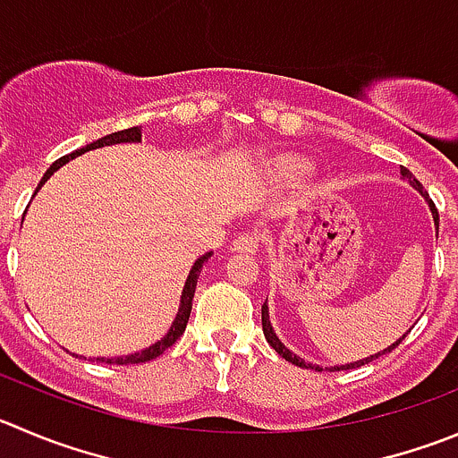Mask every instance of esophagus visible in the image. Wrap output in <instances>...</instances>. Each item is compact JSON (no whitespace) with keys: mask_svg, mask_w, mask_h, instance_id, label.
Segmentation results:
<instances>
[{"mask_svg":"<svg viewBox=\"0 0 458 458\" xmlns=\"http://www.w3.org/2000/svg\"><path fill=\"white\" fill-rule=\"evenodd\" d=\"M259 242H260L259 233L247 232V233H241V236L233 241L232 250L241 251V254H256V251H259Z\"/></svg>","mask_w":458,"mask_h":458,"instance_id":"esophagus-1","label":"esophagus"}]
</instances>
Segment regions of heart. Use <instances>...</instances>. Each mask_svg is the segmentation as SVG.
I'll list each match as a JSON object with an SVG mask.
<instances>
[{"mask_svg": "<svg viewBox=\"0 0 458 458\" xmlns=\"http://www.w3.org/2000/svg\"><path fill=\"white\" fill-rule=\"evenodd\" d=\"M287 168H290L292 173H306V164H301V161H290Z\"/></svg>", "mask_w": 458, "mask_h": 458, "instance_id": "obj_1", "label": "heart"}]
</instances>
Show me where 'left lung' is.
Wrapping results in <instances>:
<instances>
[{
  "instance_id": "8db88e82",
  "label": "left lung",
  "mask_w": 458,
  "mask_h": 458,
  "mask_svg": "<svg viewBox=\"0 0 458 458\" xmlns=\"http://www.w3.org/2000/svg\"><path fill=\"white\" fill-rule=\"evenodd\" d=\"M400 175H403L404 180H407L409 184H411L413 189H416L418 193L422 195V198L428 199V204H429V211H432V216H434V225H437V232H438V211H437V207H434V202H432V199H429L428 191L422 189V184H420V182H418L416 177H413L411 173L407 171V168H400ZM260 315H263V333H265V339H267V344H269V346L274 348V351L278 352V355H281V357H285L287 362H292V364H294V367H301V369H315V371H324V369H321V367H315V364H308L306 360H301V357H299V355H294V352H292L290 348H287L285 344H283L281 339L276 337V333H274L272 324H269V308H267V301L263 303V310H260ZM407 333H409V330H407ZM407 333H404L403 337L398 339V342H395V344H391L389 348H385V351H382V352H376V355L367 357V360H357V362H351V364H342V367H333V371H346V369H355V367H362V364H369V362H373V360H376V357H380V355H385V352H391V351H394V348L398 346V344L403 342L404 337H407Z\"/></svg>"
}]
</instances>
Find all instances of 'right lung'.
<instances>
[{
    "instance_id": "obj_1",
    "label": "right lung",
    "mask_w": 458,
    "mask_h": 458,
    "mask_svg": "<svg viewBox=\"0 0 458 458\" xmlns=\"http://www.w3.org/2000/svg\"><path fill=\"white\" fill-rule=\"evenodd\" d=\"M134 141H141V128H128V130H121V132H112V134H107V137L98 139V141L87 143L85 148H81V150L72 152V155L60 157L58 161H54V164H51L49 171L45 173V177H42L40 184H38L36 193H38V191H40V186L45 184V182L49 180V177L54 175L55 171H58L60 166H64V164H67V161H72L73 157L82 155V152H87V150H94V148L112 146V143H134ZM208 259H211V251H207V254H204V256H199V259L193 263V267H191L189 278H186V283H184V290H182V301H180V310H177L175 321H173L171 330H168V333L164 335V337H161L159 342H155V344H152V346L143 348V351L132 352V355L96 357V362H106V364H141V362H150V360H155V357H159L161 352L166 351L168 346H173V344H175L177 339H180V335L186 330V324H189L191 308H193L195 285H198V276H199V272H202V265L207 263Z\"/></svg>"
}]
</instances>
